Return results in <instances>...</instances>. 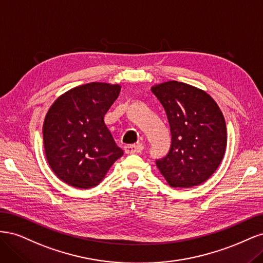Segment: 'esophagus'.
Segmentation results:
<instances>
[{"instance_id":"34e87169","label":"esophagus","mask_w":263,"mask_h":263,"mask_svg":"<svg viewBox=\"0 0 263 263\" xmlns=\"http://www.w3.org/2000/svg\"><path fill=\"white\" fill-rule=\"evenodd\" d=\"M144 149V146L141 144H134V145H127L125 146V153L127 155H134V154H139Z\"/></svg>"}]
</instances>
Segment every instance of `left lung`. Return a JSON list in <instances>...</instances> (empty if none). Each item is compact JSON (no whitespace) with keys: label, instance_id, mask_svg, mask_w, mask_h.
<instances>
[{"label":"left lung","instance_id":"obj_1","mask_svg":"<svg viewBox=\"0 0 263 263\" xmlns=\"http://www.w3.org/2000/svg\"><path fill=\"white\" fill-rule=\"evenodd\" d=\"M151 91L162 104L171 130L168 155L157 166L172 187L202 184L224 158L227 130L224 115L210 94L178 81L156 84Z\"/></svg>","mask_w":263,"mask_h":263}]
</instances>
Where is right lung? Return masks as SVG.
Returning a JSON list of instances; mask_svg holds the SVG:
<instances>
[{
    "mask_svg": "<svg viewBox=\"0 0 263 263\" xmlns=\"http://www.w3.org/2000/svg\"><path fill=\"white\" fill-rule=\"evenodd\" d=\"M119 92V84H83L60 95L47 112L43 125L46 158L67 184L97 186L124 155L104 123Z\"/></svg>",
    "mask_w": 263,
    "mask_h": 263,
    "instance_id": "add662e5",
    "label": "right lung"
}]
</instances>
